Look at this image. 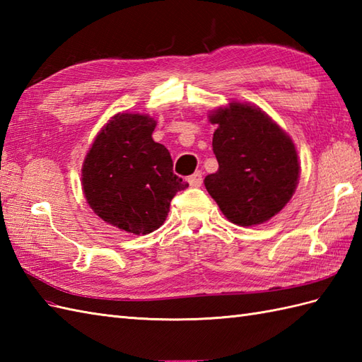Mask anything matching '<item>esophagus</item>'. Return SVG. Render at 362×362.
<instances>
[{
    "label": "esophagus",
    "mask_w": 362,
    "mask_h": 362,
    "mask_svg": "<svg viewBox=\"0 0 362 362\" xmlns=\"http://www.w3.org/2000/svg\"><path fill=\"white\" fill-rule=\"evenodd\" d=\"M202 182H204V175L201 171H196L193 175L188 177V183L191 188H199L202 185Z\"/></svg>",
    "instance_id": "esophagus-1"
}]
</instances>
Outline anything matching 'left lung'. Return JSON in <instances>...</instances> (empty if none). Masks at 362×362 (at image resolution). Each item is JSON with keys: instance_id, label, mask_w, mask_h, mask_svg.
I'll list each match as a JSON object with an SVG mask.
<instances>
[{"instance_id": "8db88e82", "label": "left lung", "mask_w": 362, "mask_h": 362, "mask_svg": "<svg viewBox=\"0 0 362 362\" xmlns=\"http://www.w3.org/2000/svg\"><path fill=\"white\" fill-rule=\"evenodd\" d=\"M219 169L205 188L236 226L263 224L283 210L298 183L300 165L291 136L257 105L230 103L210 113Z\"/></svg>"}]
</instances>
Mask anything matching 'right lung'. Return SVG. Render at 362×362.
Masks as SVG:
<instances>
[{"label":"right lung","instance_id":"right-lung-1","mask_svg":"<svg viewBox=\"0 0 362 362\" xmlns=\"http://www.w3.org/2000/svg\"><path fill=\"white\" fill-rule=\"evenodd\" d=\"M148 115L118 113L101 129L82 165L90 209L107 224L134 235L160 228L177 191L188 187L173 173V158L152 140Z\"/></svg>","mask_w":362,"mask_h":362}]
</instances>
